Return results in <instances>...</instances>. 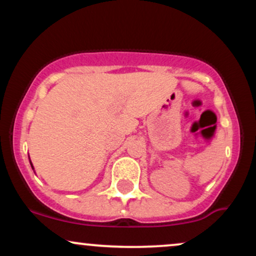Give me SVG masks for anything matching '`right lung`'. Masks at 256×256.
<instances>
[{"mask_svg":"<svg viewBox=\"0 0 256 256\" xmlns=\"http://www.w3.org/2000/svg\"><path fill=\"white\" fill-rule=\"evenodd\" d=\"M31 166H32V165H31Z\"/></svg>","mask_w":256,"mask_h":256,"instance_id":"obj_1","label":"right lung"}]
</instances>
